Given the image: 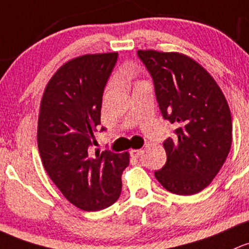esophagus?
Segmentation results:
<instances>
[{"label":"esophagus","mask_w":249,"mask_h":249,"mask_svg":"<svg viewBox=\"0 0 249 249\" xmlns=\"http://www.w3.org/2000/svg\"><path fill=\"white\" fill-rule=\"evenodd\" d=\"M143 153V150L142 148H139V150H132L130 151V155L133 156V157H140Z\"/></svg>","instance_id":"1"}]
</instances>
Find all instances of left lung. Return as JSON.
<instances>
[{
  "mask_svg": "<svg viewBox=\"0 0 249 249\" xmlns=\"http://www.w3.org/2000/svg\"><path fill=\"white\" fill-rule=\"evenodd\" d=\"M150 71L163 117L175 137L163 142L166 163L155 176L171 193L192 196L206 188L224 164L232 142L229 106L211 74L180 53L138 50Z\"/></svg>",
  "mask_w": 249,
  "mask_h": 249,
  "instance_id": "1",
  "label": "left lung"
}]
</instances>
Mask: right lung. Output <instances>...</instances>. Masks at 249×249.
I'll return each mask as SVG.
<instances>
[{
	"mask_svg": "<svg viewBox=\"0 0 249 249\" xmlns=\"http://www.w3.org/2000/svg\"><path fill=\"white\" fill-rule=\"evenodd\" d=\"M116 61L117 53L69 60L49 80L40 102L37 140L43 165L65 198L84 211L107 209L119 199L129 164L128 152L92 153L104 87Z\"/></svg>",
	"mask_w": 249,
	"mask_h": 249,
	"instance_id": "add662e5",
	"label": "right lung"
}]
</instances>
